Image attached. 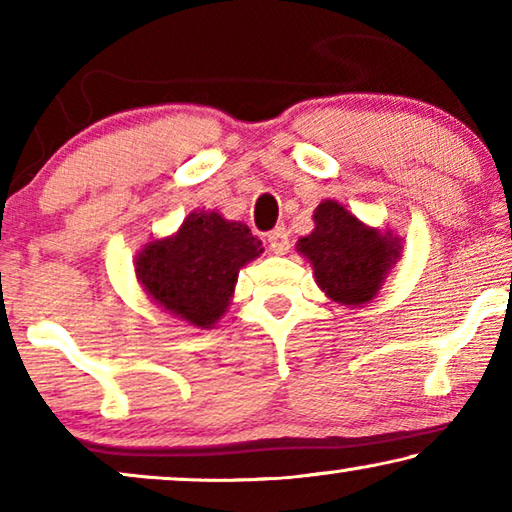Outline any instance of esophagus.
Returning a JSON list of instances; mask_svg holds the SVG:
<instances>
[{
    "label": "esophagus",
    "instance_id": "1",
    "mask_svg": "<svg viewBox=\"0 0 512 512\" xmlns=\"http://www.w3.org/2000/svg\"><path fill=\"white\" fill-rule=\"evenodd\" d=\"M268 248L273 250L275 255H284L289 250V232L287 228H275L268 232Z\"/></svg>",
    "mask_w": 512,
    "mask_h": 512
}]
</instances>
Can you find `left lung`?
<instances>
[{"label":"left lung","mask_w":512,"mask_h":512,"mask_svg":"<svg viewBox=\"0 0 512 512\" xmlns=\"http://www.w3.org/2000/svg\"><path fill=\"white\" fill-rule=\"evenodd\" d=\"M314 223V232L298 239L296 250L309 259L318 287L339 305H368L400 259L402 241L361 223L336 201L320 203Z\"/></svg>","instance_id":"left-lung-1"}]
</instances>
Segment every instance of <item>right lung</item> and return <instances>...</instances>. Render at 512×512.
<instances>
[{"mask_svg": "<svg viewBox=\"0 0 512 512\" xmlns=\"http://www.w3.org/2000/svg\"><path fill=\"white\" fill-rule=\"evenodd\" d=\"M262 253L246 223L194 210L176 235L153 239L135 255V275L155 305L210 329L228 311L239 268Z\"/></svg>", "mask_w": 512, "mask_h": 512, "instance_id": "right-lung-1", "label": "right lung"}]
</instances>
